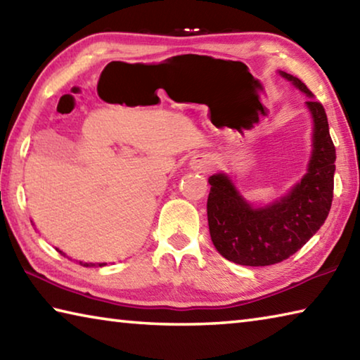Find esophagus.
I'll return each instance as SVG.
<instances>
[{
  "instance_id": "34e87169",
  "label": "esophagus",
  "mask_w": 360,
  "mask_h": 360,
  "mask_svg": "<svg viewBox=\"0 0 360 360\" xmlns=\"http://www.w3.org/2000/svg\"><path fill=\"white\" fill-rule=\"evenodd\" d=\"M192 169H197V172H206L211 167V158L208 155H195L191 160Z\"/></svg>"
}]
</instances>
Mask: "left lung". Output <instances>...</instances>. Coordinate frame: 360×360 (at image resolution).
I'll return each instance as SVG.
<instances>
[{
    "label": "left lung",
    "mask_w": 360,
    "mask_h": 360,
    "mask_svg": "<svg viewBox=\"0 0 360 360\" xmlns=\"http://www.w3.org/2000/svg\"><path fill=\"white\" fill-rule=\"evenodd\" d=\"M308 96L304 101L313 120L311 155L307 173L288 192L257 205L243 197L227 173L208 178V225L217 252L230 262L266 266L290 257L326 222L333 198L335 146L328 133L326 109L300 79L278 71Z\"/></svg>",
    "instance_id": "obj_1"
}]
</instances>
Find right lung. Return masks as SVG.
I'll return each instance as SVG.
<instances>
[{
	"label": "right lung",
	"mask_w": 360,
	"mask_h": 360,
	"mask_svg": "<svg viewBox=\"0 0 360 360\" xmlns=\"http://www.w3.org/2000/svg\"><path fill=\"white\" fill-rule=\"evenodd\" d=\"M57 251L60 252V254H63V251H60V249H57ZM65 255V254H63ZM79 264H81L82 266H103V265H106V264H87V262H85V264H84V262H79Z\"/></svg>",
	"instance_id": "1"
}]
</instances>
